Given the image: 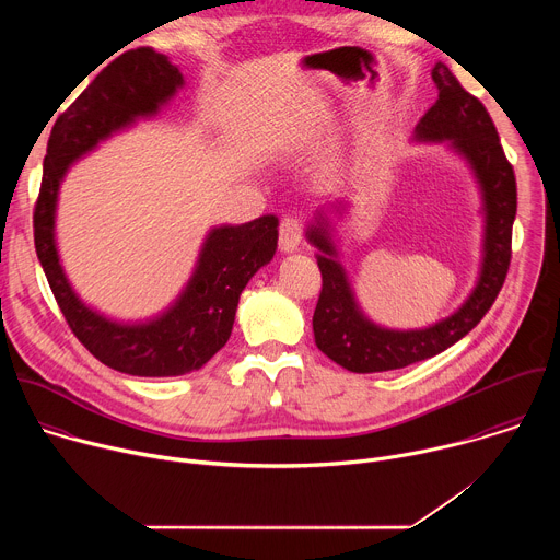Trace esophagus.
I'll return each mask as SVG.
<instances>
[{
	"mask_svg": "<svg viewBox=\"0 0 560 560\" xmlns=\"http://www.w3.org/2000/svg\"><path fill=\"white\" fill-rule=\"evenodd\" d=\"M303 238V221L299 217H283L279 225V246L283 253H292L299 248Z\"/></svg>",
	"mask_w": 560,
	"mask_h": 560,
	"instance_id": "esophagus-1",
	"label": "esophagus"
}]
</instances>
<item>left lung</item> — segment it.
<instances>
[{"instance_id": "8db88e82", "label": "left lung", "mask_w": 560, "mask_h": 560, "mask_svg": "<svg viewBox=\"0 0 560 560\" xmlns=\"http://www.w3.org/2000/svg\"><path fill=\"white\" fill-rule=\"evenodd\" d=\"M439 91L434 106L417 124L421 141H445L467 159L486 203V244L481 277L469 299L443 322L425 330H385L361 314L346 272L337 261L328 223L318 219L310 225L307 238L318 248L316 264L322 270L312 330L314 343L335 363L350 372H385L425 361L463 339L488 314L497 301L512 259V225L516 217V177L503 152L497 126L486 106L469 95L445 63L432 68Z\"/></svg>"}]
</instances>
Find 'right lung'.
<instances>
[{"label":"right lung","instance_id":"add662e5","mask_svg":"<svg viewBox=\"0 0 560 560\" xmlns=\"http://www.w3.org/2000/svg\"><path fill=\"white\" fill-rule=\"evenodd\" d=\"M182 86L179 68L148 46L113 59L57 117L33 212L35 250L72 335L104 365L132 376H179L208 363L230 339L238 294L277 250L279 219L275 214L214 228L177 303L139 326L110 322L72 292L55 246L61 177L74 159L137 117L154 115Z\"/></svg>","mask_w":560,"mask_h":560}]
</instances>
